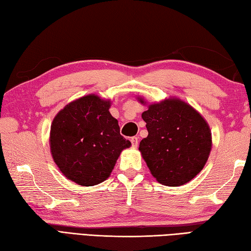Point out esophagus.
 I'll use <instances>...</instances> for the list:
<instances>
[{"instance_id": "obj_1", "label": "esophagus", "mask_w": 251, "mask_h": 251, "mask_svg": "<svg viewBox=\"0 0 251 251\" xmlns=\"http://www.w3.org/2000/svg\"><path fill=\"white\" fill-rule=\"evenodd\" d=\"M130 142H131L132 147L137 148L138 143H139V139H138V137H132V138H130Z\"/></svg>"}]
</instances>
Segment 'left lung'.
Instances as JSON below:
<instances>
[{"instance_id":"1","label":"left lung","mask_w":251,"mask_h":251,"mask_svg":"<svg viewBox=\"0 0 251 251\" xmlns=\"http://www.w3.org/2000/svg\"><path fill=\"white\" fill-rule=\"evenodd\" d=\"M148 110L142 113L149 135L141 140L139 151L157 182L180 186L199 175L212 147L211 130L199 111L177 97L148 103L137 97Z\"/></svg>"}]
</instances>
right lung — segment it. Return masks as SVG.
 <instances>
[{
    "instance_id": "1",
    "label": "right lung",
    "mask_w": 251,
    "mask_h": 251,
    "mask_svg": "<svg viewBox=\"0 0 251 251\" xmlns=\"http://www.w3.org/2000/svg\"><path fill=\"white\" fill-rule=\"evenodd\" d=\"M111 100L89 94L61 109L52 120L50 148L61 174L82 186L110 177L117 158L131 143L120 134Z\"/></svg>"
}]
</instances>
